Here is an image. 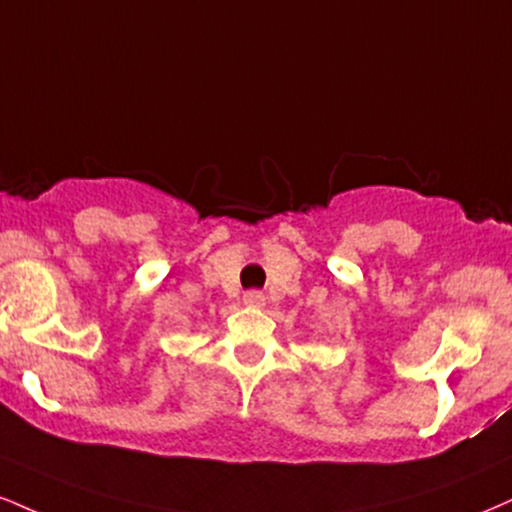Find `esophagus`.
Listing matches in <instances>:
<instances>
[{
    "label": "esophagus",
    "instance_id": "obj_1",
    "mask_svg": "<svg viewBox=\"0 0 512 512\" xmlns=\"http://www.w3.org/2000/svg\"><path fill=\"white\" fill-rule=\"evenodd\" d=\"M243 300H245V305H252V307L264 305V295L260 291H248L243 295Z\"/></svg>",
    "mask_w": 512,
    "mask_h": 512
}]
</instances>
